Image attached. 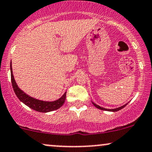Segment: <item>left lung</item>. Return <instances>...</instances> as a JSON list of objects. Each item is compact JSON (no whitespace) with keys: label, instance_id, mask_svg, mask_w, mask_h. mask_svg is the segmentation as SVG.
Wrapping results in <instances>:
<instances>
[{"label":"left lung","instance_id":"left-lung-1","mask_svg":"<svg viewBox=\"0 0 152 152\" xmlns=\"http://www.w3.org/2000/svg\"><path fill=\"white\" fill-rule=\"evenodd\" d=\"M92 102V104H93V105L95 106V107H96L97 109H101V110H104V111H119V110H121V109H123L124 107H125V106H126L127 104H128V103H126V104H124V105H123V106H120V107H118V108H115V109H106V108H104V107H102V106H99V105H97V104H96L95 103H94L93 102Z\"/></svg>","mask_w":152,"mask_h":152}]
</instances>
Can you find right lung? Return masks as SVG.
Masks as SVG:
<instances>
[{
	"instance_id": "add662e5",
	"label": "right lung",
	"mask_w": 152,
	"mask_h": 152,
	"mask_svg": "<svg viewBox=\"0 0 152 152\" xmlns=\"http://www.w3.org/2000/svg\"><path fill=\"white\" fill-rule=\"evenodd\" d=\"M10 69L12 86H13V91H14L15 95L17 96V97H18L20 102L23 103L24 104H26L28 107H30L31 109H34L36 111H38V112L47 113L54 111V110L58 109L64 104L66 100V91L63 94V96L61 98H59L56 101H53V102H46V101L39 100V99H35L34 97H31L29 95H28L23 91H22L19 88L18 84L15 82L14 76H13V74L11 62H10Z\"/></svg>"
}]
</instances>
